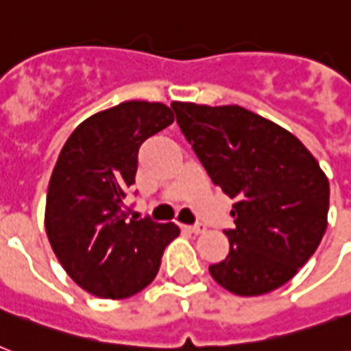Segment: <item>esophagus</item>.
<instances>
[{
  "label": "esophagus",
  "mask_w": 351,
  "mask_h": 351,
  "mask_svg": "<svg viewBox=\"0 0 351 351\" xmlns=\"http://www.w3.org/2000/svg\"><path fill=\"white\" fill-rule=\"evenodd\" d=\"M182 228H184L186 231H189V233H193V234H200V233H204V231H206V228H204V226H200V224H197V226H182Z\"/></svg>",
  "instance_id": "esophagus-1"
}]
</instances>
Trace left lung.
Wrapping results in <instances>:
<instances>
[{"mask_svg":"<svg viewBox=\"0 0 351 351\" xmlns=\"http://www.w3.org/2000/svg\"><path fill=\"white\" fill-rule=\"evenodd\" d=\"M176 121L215 186L234 198L230 253L209 266L228 291L256 297L304 266L328 228L330 184L284 127L240 106L173 101Z\"/></svg>","mask_w":351,"mask_h":351,"instance_id":"1","label":"left lung"}]
</instances>
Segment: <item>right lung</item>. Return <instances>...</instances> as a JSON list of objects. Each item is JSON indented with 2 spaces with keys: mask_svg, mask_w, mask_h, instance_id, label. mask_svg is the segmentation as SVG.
Masks as SVG:
<instances>
[{
  "mask_svg": "<svg viewBox=\"0 0 351 351\" xmlns=\"http://www.w3.org/2000/svg\"><path fill=\"white\" fill-rule=\"evenodd\" d=\"M175 121L160 101L131 100L84 120L49 182L45 231L67 275L87 293L127 299L153 282L178 226L129 220L138 149Z\"/></svg>",
  "mask_w": 351,
  "mask_h": 351,
  "instance_id": "right-lung-1",
  "label": "right lung"
}]
</instances>
